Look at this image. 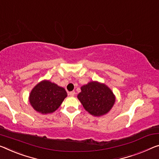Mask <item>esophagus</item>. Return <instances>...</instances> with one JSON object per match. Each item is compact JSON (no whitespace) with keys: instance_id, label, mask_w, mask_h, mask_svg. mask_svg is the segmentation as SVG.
Wrapping results in <instances>:
<instances>
[{"instance_id":"34e87169","label":"esophagus","mask_w":159,"mask_h":159,"mask_svg":"<svg viewBox=\"0 0 159 159\" xmlns=\"http://www.w3.org/2000/svg\"><path fill=\"white\" fill-rule=\"evenodd\" d=\"M75 92H74V91H72V92H70L69 93H68V94L70 95V96H71V97H73V96H75Z\"/></svg>"}]
</instances>
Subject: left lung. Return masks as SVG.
Here are the masks:
<instances>
[{
  "instance_id": "left-lung-1",
  "label": "left lung",
  "mask_w": 159,
  "mask_h": 159,
  "mask_svg": "<svg viewBox=\"0 0 159 159\" xmlns=\"http://www.w3.org/2000/svg\"><path fill=\"white\" fill-rule=\"evenodd\" d=\"M81 90L77 98L92 115H104L110 110L115 102L113 92L104 84L91 82L82 86Z\"/></svg>"
}]
</instances>
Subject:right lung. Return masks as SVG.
Wrapping results in <instances>:
<instances>
[{
	"label": "right lung",
	"instance_id": "1",
	"mask_svg": "<svg viewBox=\"0 0 159 159\" xmlns=\"http://www.w3.org/2000/svg\"><path fill=\"white\" fill-rule=\"evenodd\" d=\"M64 88L50 81H43L33 88L30 94V103L40 113L55 111L67 97Z\"/></svg>",
	"mask_w": 159,
	"mask_h": 159
}]
</instances>
